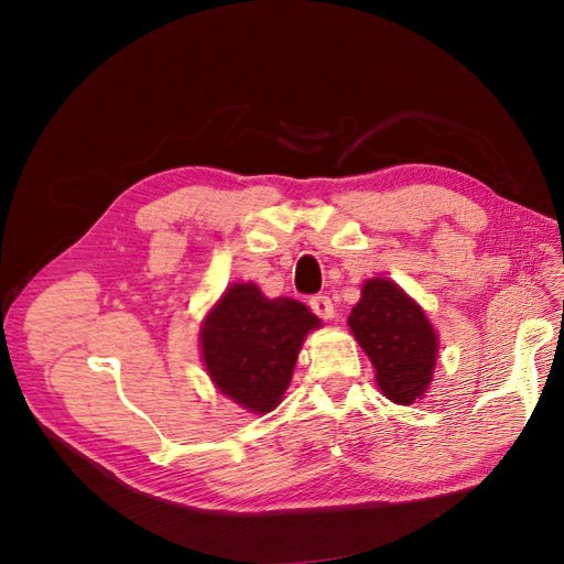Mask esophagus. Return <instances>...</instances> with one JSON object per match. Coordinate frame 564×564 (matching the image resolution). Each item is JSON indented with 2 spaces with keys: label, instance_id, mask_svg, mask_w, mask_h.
I'll use <instances>...</instances> for the list:
<instances>
[{
  "label": "esophagus",
  "instance_id": "esophagus-1",
  "mask_svg": "<svg viewBox=\"0 0 564 564\" xmlns=\"http://www.w3.org/2000/svg\"><path fill=\"white\" fill-rule=\"evenodd\" d=\"M310 307H312V312H314L316 316H321V318H333V316H335L333 302H330L328 295H314V297L310 300Z\"/></svg>",
  "mask_w": 564,
  "mask_h": 564
}]
</instances>
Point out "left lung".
Masks as SVG:
<instances>
[{"mask_svg":"<svg viewBox=\"0 0 564 564\" xmlns=\"http://www.w3.org/2000/svg\"><path fill=\"white\" fill-rule=\"evenodd\" d=\"M347 324L376 368V382L394 404L409 406L432 382L440 337L430 318L390 279H368Z\"/></svg>","mask_w":564,"mask_h":564,"instance_id":"8db88e82","label":"left lung"}]
</instances>
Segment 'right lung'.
Listing matches in <instances>:
<instances>
[{"instance_id": "add662e5", "label": "right lung", "mask_w": 564, "mask_h": 564, "mask_svg": "<svg viewBox=\"0 0 564 564\" xmlns=\"http://www.w3.org/2000/svg\"><path fill=\"white\" fill-rule=\"evenodd\" d=\"M321 321L291 297H264L254 283H234L205 316L200 349L217 390L250 413L281 404L300 347Z\"/></svg>"}]
</instances>
